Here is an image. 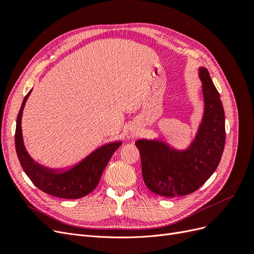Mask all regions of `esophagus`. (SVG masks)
Returning <instances> with one entry per match:
<instances>
[{"label":"esophagus","instance_id":"1","mask_svg":"<svg viewBox=\"0 0 254 254\" xmlns=\"http://www.w3.org/2000/svg\"><path fill=\"white\" fill-rule=\"evenodd\" d=\"M137 133H139V129H137V128H136V129H133L132 131H131V134H132V135H137Z\"/></svg>","mask_w":254,"mask_h":254}]
</instances>
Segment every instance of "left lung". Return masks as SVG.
I'll return each mask as SVG.
<instances>
[{
    "label": "left lung",
    "instance_id": "left-lung-1",
    "mask_svg": "<svg viewBox=\"0 0 254 254\" xmlns=\"http://www.w3.org/2000/svg\"><path fill=\"white\" fill-rule=\"evenodd\" d=\"M203 112L193 140L177 149L161 136L135 142L144 182L152 193L179 197L193 193L216 170L226 142L225 111L220 95L204 66L198 67Z\"/></svg>",
    "mask_w": 254,
    "mask_h": 254
}]
</instances>
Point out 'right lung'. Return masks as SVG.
Here are the masks:
<instances>
[{"mask_svg":"<svg viewBox=\"0 0 254 254\" xmlns=\"http://www.w3.org/2000/svg\"><path fill=\"white\" fill-rule=\"evenodd\" d=\"M32 90L23 99L18 114L16 135H14L17 155L23 171L38 189L49 195L64 199H78L84 197L97 187L107 164L123 142L119 141L105 144L92 151L76 165L63 172L53 171L44 167L29 156L22 134L23 110H24L28 96L32 93Z\"/></svg>","mask_w":254,"mask_h":254,"instance_id":"right-lung-1","label":"right lung"}]
</instances>
